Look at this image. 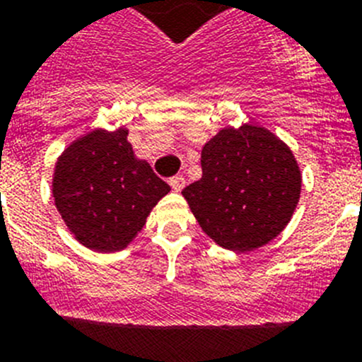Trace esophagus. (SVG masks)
Instances as JSON below:
<instances>
[{
	"instance_id": "1",
	"label": "esophagus",
	"mask_w": 362,
	"mask_h": 362,
	"mask_svg": "<svg viewBox=\"0 0 362 362\" xmlns=\"http://www.w3.org/2000/svg\"><path fill=\"white\" fill-rule=\"evenodd\" d=\"M169 185L173 187V191H182L185 185V178L182 177V175H177V177H173L171 180H169Z\"/></svg>"
}]
</instances>
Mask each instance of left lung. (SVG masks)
<instances>
[{
	"label": "left lung",
	"instance_id": "1",
	"mask_svg": "<svg viewBox=\"0 0 362 362\" xmlns=\"http://www.w3.org/2000/svg\"><path fill=\"white\" fill-rule=\"evenodd\" d=\"M202 178L182 191L204 233L231 251L281 235L300 199L293 153L260 125L224 127L202 147Z\"/></svg>",
	"mask_w": 362,
	"mask_h": 362
}]
</instances>
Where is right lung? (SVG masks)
Here are the masks:
<instances>
[{"label":"right lung","instance_id":"add662e5","mask_svg":"<svg viewBox=\"0 0 362 362\" xmlns=\"http://www.w3.org/2000/svg\"><path fill=\"white\" fill-rule=\"evenodd\" d=\"M125 127L93 129L59 155L52 197L67 229L100 253L127 247L151 209L171 191L146 160L134 156Z\"/></svg>","mask_w":362,"mask_h":362}]
</instances>
